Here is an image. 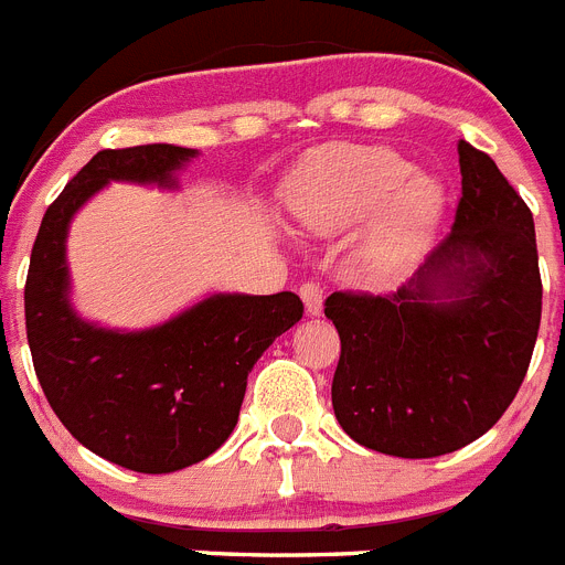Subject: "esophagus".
Instances as JSON below:
<instances>
[{
	"mask_svg": "<svg viewBox=\"0 0 565 565\" xmlns=\"http://www.w3.org/2000/svg\"><path fill=\"white\" fill-rule=\"evenodd\" d=\"M299 297H302L306 311L311 313V317H319V313H322V288H319V282H302V286H299Z\"/></svg>",
	"mask_w": 565,
	"mask_h": 565,
	"instance_id": "1",
	"label": "esophagus"
}]
</instances>
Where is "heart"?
Segmentation results:
<instances>
[{
    "instance_id": "b5f03b06",
    "label": "heart",
    "mask_w": 565,
    "mask_h": 565,
    "mask_svg": "<svg viewBox=\"0 0 565 565\" xmlns=\"http://www.w3.org/2000/svg\"><path fill=\"white\" fill-rule=\"evenodd\" d=\"M384 202L364 239L373 266H396L430 243L444 209L433 178H413V163L391 147L339 143L319 152L291 189V209L317 232H339L364 221Z\"/></svg>"
}]
</instances>
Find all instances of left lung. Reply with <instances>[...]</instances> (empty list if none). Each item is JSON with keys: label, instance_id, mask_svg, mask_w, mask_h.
Here are the masks:
<instances>
[{"label": "left lung", "instance_id": "obj_1", "mask_svg": "<svg viewBox=\"0 0 565 565\" xmlns=\"http://www.w3.org/2000/svg\"><path fill=\"white\" fill-rule=\"evenodd\" d=\"M456 223L393 294L326 299L342 353L331 402L367 450L436 458L507 413L541 328L535 221L487 152L458 141Z\"/></svg>", "mask_w": 565, "mask_h": 565}]
</instances>
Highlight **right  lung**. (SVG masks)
<instances>
[{
    "label": "right lung",
    "mask_w": 565,
    "mask_h": 565,
    "mask_svg": "<svg viewBox=\"0 0 565 565\" xmlns=\"http://www.w3.org/2000/svg\"><path fill=\"white\" fill-rule=\"evenodd\" d=\"M194 154L174 143L102 149L44 212L24 282L33 367L58 422L96 456L149 476L192 467L232 436L254 362L302 319L291 291L212 294L147 331H109L73 311V214L109 181L174 189Z\"/></svg>",
    "instance_id": "obj_1"
}]
</instances>
